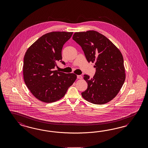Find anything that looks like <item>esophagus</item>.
<instances>
[{
	"mask_svg": "<svg viewBox=\"0 0 148 148\" xmlns=\"http://www.w3.org/2000/svg\"><path fill=\"white\" fill-rule=\"evenodd\" d=\"M77 78L78 79H82L83 77L82 75H77Z\"/></svg>",
	"mask_w": 148,
	"mask_h": 148,
	"instance_id": "esophagus-1",
	"label": "esophagus"
}]
</instances>
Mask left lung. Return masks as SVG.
<instances>
[{
  "mask_svg": "<svg viewBox=\"0 0 148 148\" xmlns=\"http://www.w3.org/2000/svg\"><path fill=\"white\" fill-rule=\"evenodd\" d=\"M72 39L84 51L90 63H95L93 78L84 75L88 88L82 93L85 100L95 104H104L117 96L125 79L122 55L104 35L95 31L75 32Z\"/></svg>",
  "mask_w": 148,
  "mask_h": 148,
  "instance_id": "obj_1",
  "label": "left lung"
}]
</instances>
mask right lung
Instances as JSON below:
<instances>
[{
    "label": "right lung",
    "mask_w": 148,
    "mask_h": 148,
    "mask_svg": "<svg viewBox=\"0 0 148 148\" xmlns=\"http://www.w3.org/2000/svg\"><path fill=\"white\" fill-rule=\"evenodd\" d=\"M73 32H51L44 34L30 46L24 58V80L30 92L45 103L58 101L65 96L77 78L75 73L54 70L62 60L64 44Z\"/></svg>",
    "instance_id": "add662e5"
}]
</instances>
